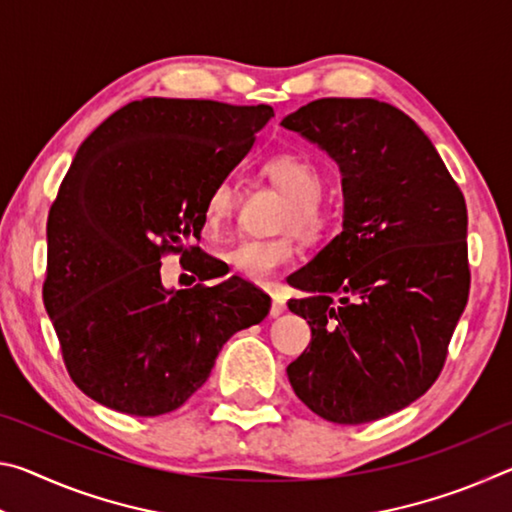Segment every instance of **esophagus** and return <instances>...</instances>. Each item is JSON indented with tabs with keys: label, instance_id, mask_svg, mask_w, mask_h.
<instances>
[{
	"label": "esophagus",
	"instance_id": "esophagus-1",
	"mask_svg": "<svg viewBox=\"0 0 512 512\" xmlns=\"http://www.w3.org/2000/svg\"><path fill=\"white\" fill-rule=\"evenodd\" d=\"M284 311H287V302H284V298H280V296H277V293H275V296H273V305H271V316L277 318V316H282Z\"/></svg>",
	"mask_w": 512,
	"mask_h": 512
}]
</instances>
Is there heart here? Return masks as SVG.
Returning <instances> with one entry per match:
<instances>
[{"label":"heart","mask_w":512,"mask_h":512,"mask_svg":"<svg viewBox=\"0 0 512 512\" xmlns=\"http://www.w3.org/2000/svg\"><path fill=\"white\" fill-rule=\"evenodd\" d=\"M266 176L289 196V205L280 219V230H296L300 237L318 239L327 230L329 216L320 203L325 180L314 162L300 153H277L264 164ZM237 189L230 178H221L205 201V221L219 230L235 214ZM298 244L291 235L273 239H241L225 253V262L244 280L266 284L280 268L296 262Z\"/></svg>","instance_id":"1"}]
</instances>
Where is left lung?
I'll return each instance as SVG.
<instances>
[{"mask_svg": "<svg viewBox=\"0 0 512 512\" xmlns=\"http://www.w3.org/2000/svg\"><path fill=\"white\" fill-rule=\"evenodd\" d=\"M339 164L343 230L296 273L311 343L289 363L320 418L363 424L438 379L470 293L467 207L436 146L377 99H318L282 119Z\"/></svg>", "mask_w": 512, "mask_h": 512, "instance_id": "1", "label": "left lung"}]
</instances>
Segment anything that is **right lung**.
I'll return each mask as SVG.
<instances>
[{
    "mask_svg": "<svg viewBox=\"0 0 512 512\" xmlns=\"http://www.w3.org/2000/svg\"><path fill=\"white\" fill-rule=\"evenodd\" d=\"M271 106L133 101L76 151L47 219L45 307L69 377L112 411L162 415L201 388L221 348L262 323L271 298L241 277L164 287V253L225 271L201 239L210 189L246 158Z\"/></svg>",
    "mask_w": 512,
    "mask_h": 512,
    "instance_id": "1",
    "label": "right lung"
}]
</instances>
